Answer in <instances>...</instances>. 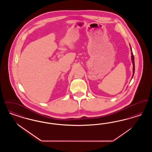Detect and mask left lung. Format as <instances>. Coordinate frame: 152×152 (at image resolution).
Wrapping results in <instances>:
<instances>
[{
  "label": "left lung",
  "mask_w": 152,
  "mask_h": 152,
  "mask_svg": "<svg viewBox=\"0 0 152 152\" xmlns=\"http://www.w3.org/2000/svg\"><path fill=\"white\" fill-rule=\"evenodd\" d=\"M130 49H131V51H132V63H133V76L134 73V70H135V69H134V56H133V52L132 51V48H130ZM133 76H132V77H133Z\"/></svg>",
  "instance_id": "1"
}]
</instances>
